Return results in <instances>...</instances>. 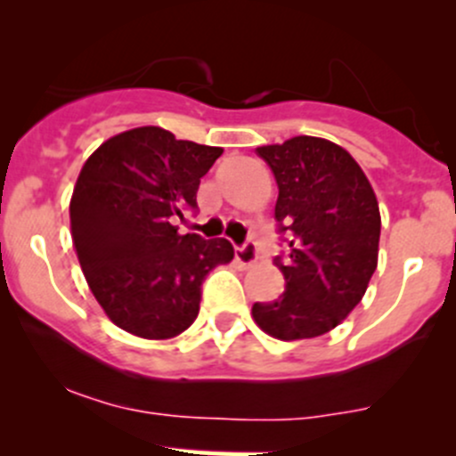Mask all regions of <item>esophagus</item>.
Here are the masks:
<instances>
[{
  "label": "esophagus",
  "instance_id": "esophagus-1",
  "mask_svg": "<svg viewBox=\"0 0 456 456\" xmlns=\"http://www.w3.org/2000/svg\"><path fill=\"white\" fill-rule=\"evenodd\" d=\"M235 257L241 266H253L257 262V244L253 240H246L244 244L235 248Z\"/></svg>",
  "mask_w": 456,
  "mask_h": 456
}]
</instances>
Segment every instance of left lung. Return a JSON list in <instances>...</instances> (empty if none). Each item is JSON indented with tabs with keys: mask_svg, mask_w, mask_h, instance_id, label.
I'll return each mask as SVG.
<instances>
[{
	"mask_svg": "<svg viewBox=\"0 0 456 456\" xmlns=\"http://www.w3.org/2000/svg\"><path fill=\"white\" fill-rule=\"evenodd\" d=\"M280 188L277 232L286 280L277 300L255 302L253 318L277 340L322 336L365 296L379 264L380 212L354 156L315 136L257 147Z\"/></svg>",
	"mask_w": 456,
	"mask_h": 456,
	"instance_id": "obj_1",
	"label": "left lung"
}]
</instances>
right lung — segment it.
Instances as JSON below:
<instances>
[{
  "mask_svg": "<svg viewBox=\"0 0 456 456\" xmlns=\"http://www.w3.org/2000/svg\"><path fill=\"white\" fill-rule=\"evenodd\" d=\"M221 147L136 127L102 142L73 188L71 237L91 293L111 322L147 340L179 336L199 315L208 273L235 257L224 237L175 225L197 210L201 176Z\"/></svg>",
  "mask_w": 456,
  "mask_h": 456,
  "instance_id": "1",
  "label": "right lung"
}]
</instances>
